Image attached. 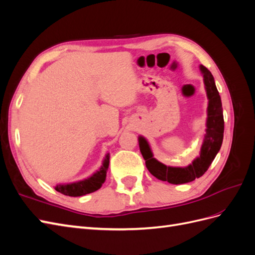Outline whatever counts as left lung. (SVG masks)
I'll return each instance as SVG.
<instances>
[{"instance_id": "left-lung-1", "label": "left lung", "mask_w": 255, "mask_h": 255, "mask_svg": "<svg viewBox=\"0 0 255 255\" xmlns=\"http://www.w3.org/2000/svg\"><path fill=\"white\" fill-rule=\"evenodd\" d=\"M199 69L203 75L204 88L208 100L205 135L199 156L192 160L188 166H167L154 157L146 138L141 135L138 136V143H139L140 152L145 160V167L156 179L169 182L170 184L177 185L189 183L202 176L217 155L223 140L225 121H223V111L219 92L216 87L214 76L211 71L202 65L199 66Z\"/></svg>"}]
</instances>
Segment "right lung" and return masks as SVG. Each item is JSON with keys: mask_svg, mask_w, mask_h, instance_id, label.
Instances as JSON below:
<instances>
[{"mask_svg": "<svg viewBox=\"0 0 255 255\" xmlns=\"http://www.w3.org/2000/svg\"><path fill=\"white\" fill-rule=\"evenodd\" d=\"M110 166V153L105 154L103 158L102 165L96 172L92 173L90 176L76 182L66 183V184H56L55 189L60 194L69 196V197H81L84 195L90 194L98 190L102 186L105 181L107 170Z\"/></svg>", "mask_w": 255, "mask_h": 255, "instance_id": "add662e5", "label": "right lung"}]
</instances>
